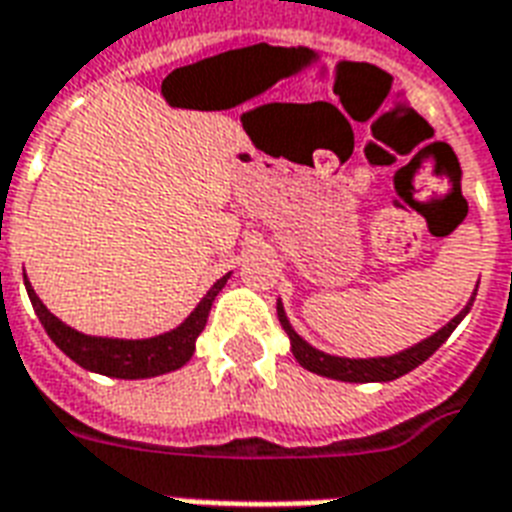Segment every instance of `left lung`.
<instances>
[{"label": "left lung", "mask_w": 512, "mask_h": 512, "mask_svg": "<svg viewBox=\"0 0 512 512\" xmlns=\"http://www.w3.org/2000/svg\"><path fill=\"white\" fill-rule=\"evenodd\" d=\"M478 291V288H475ZM472 302L475 297H470V302L464 305L456 318H451L448 324L440 329V332H434L432 337H426L413 348H407L402 353H394V356H380V359H343V356H329V353L318 351L310 343H305L297 332H294V326L288 324L286 310L278 302V318L280 326L286 329L288 340H291V351H294V359L305 367V370L315 372V375H324V378L332 380H345V383H386V380H397L402 375H407L410 370H416L418 364H424L429 356H432L440 345L451 337V332L459 326V321L464 315L470 313Z\"/></svg>", "instance_id": "left-lung-1"}]
</instances>
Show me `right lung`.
I'll return each instance as SVG.
<instances>
[{
	"mask_svg": "<svg viewBox=\"0 0 512 512\" xmlns=\"http://www.w3.org/2000/svg\"><path fill=\"white\" fill-rule=\"evenodd\" d=\"M226 280H229V275L215 280L213 288L207 291L202 302L194 307V313L188 315L178 329L159 334V337H148V340H113V337H88V334L75 332L72 326L59 321L48 307L42 305L29 280L23 278V283H26V291H29V299H32L40 324L45 326L48 337L67 353L69 359L80 364L83 370L99 372L107 378L137 380L180 370L194 356V345L205 329L207 313H210L218 291L226 286Z\"/></svg>",
	"mask_w": 512,
	"mask_h": 512,
	"instance_id": "obj_1",
	"label": "right lung"
}]
</instances>
